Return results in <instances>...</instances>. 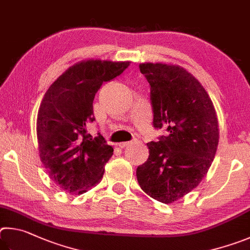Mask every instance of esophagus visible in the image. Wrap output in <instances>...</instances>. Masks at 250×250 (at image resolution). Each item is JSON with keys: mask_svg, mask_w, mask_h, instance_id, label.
<instances>
[{"mask_svg": "<svg viewBox=\"0 0 250 250\" xmlns=\"http://www.w3.org/2000/svg\"><path fill=\"white\" fill-rule=\"evenodd\" d=\"M129 142H122V143H118V147H120V148H122V149H123V148H125V147H127L128 145H129Z\"/></svg>", "mask_w": 250, "mask_h": 250, "instance_id": "34e87169", "label": "esophagus"}]
</instances>
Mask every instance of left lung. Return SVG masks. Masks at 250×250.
Returning <instances> with one entry per match:
<instances>
[{
  "label": "left lung",
  "mask_w": 250,
  "mask_h": 250,
  "mask_svg": "<svg viewBox=\"0 0 250 250\" xmlns=\"http://www.w3.org/2000/svg\"><path fill=\"white\" fill-rule=\"evenodd\" d=\"M150 85L155 128L167 136L147 144L149 157L136 170L144 192L170 204L199 186L218 145V121L202 84L180 65L141 63Z\"/></svg>",
  "instance_id": "1"
}]
</instances>
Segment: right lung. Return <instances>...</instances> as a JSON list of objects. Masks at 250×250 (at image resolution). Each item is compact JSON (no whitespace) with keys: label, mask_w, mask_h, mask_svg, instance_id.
<instances>
[{"label":"right lung","mask_w":250,"mask_h":250,"mask_svg":"<svg viewBox=\"0 0 250 250\" xmlns=\"http://www.w3.org/2000/svg\"><path fill=\"white\" fill-rule=\"evenodd\" d=\"M129 61L86 60L61 74L43 95L37 114L39 157L49 178L68 193L82 194L102 180L113 147L92 138L93 100L101 85L120 76Z\"/></svg>","instance_id":"1"}]
</instances>
